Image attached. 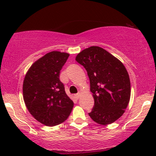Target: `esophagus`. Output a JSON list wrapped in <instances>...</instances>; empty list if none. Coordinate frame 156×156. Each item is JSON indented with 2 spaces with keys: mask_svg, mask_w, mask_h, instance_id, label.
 Here are the masks:
<instances>
[{
  "mask_svg": "<svg viewBox=\"0 0 156 156\" xmlns=\"http://www.w3.org/2000/svg\"><path fill=\"white\" fill-rule=\"evenodd\" d=\"M81 94H82V93L80 92V91H79V92L76 94L75 95V97H76V99H79L80 98V97H81Z\"/></svg>",
  "mask_w": 156,
  "mask_h": 156,
  "instance_id": "1",
  "label": "esophagus"
}]
</instances>
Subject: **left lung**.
Returning a JSON list of instances; mask_svg holds the SVG:
<instances>
[{
	"instance_id": "obj_1",
	"label": "left lung",
	"mask_w": 156,
	"mask_h": 156,
	"mask_svg": "<svg viewBox=\"0 0 156 156\" xmlns=\"http://www.w3.org/2000/svg\"><path fill=\"white\" fill-rule=\"evenodd\" d=\"M75 59L87 70L90 81L94 106L89 116L101 125L114 123L125 112L131 97V82L125 66L98 46L84 49Z\"/></svg>"
}]
</instances>
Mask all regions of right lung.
<instances>
[{
	"label": "right lung",
	"instance_id": "1",
	"mask_svg": "<svg viewBox=\"0 0 156 156\" xmlns=\"http://www.w3.org/2000/svg\"><path fill=\"white\" fill-rule=\"evenodd\" d=\"M69 56L52 51L36 60L27 70L23 84V99L32 116L47 126L67 119L74 106L59 80L60 70Z\"/></svg>",
	"mask_w": 156,
	"mask_h": 156
}]
</instances>
